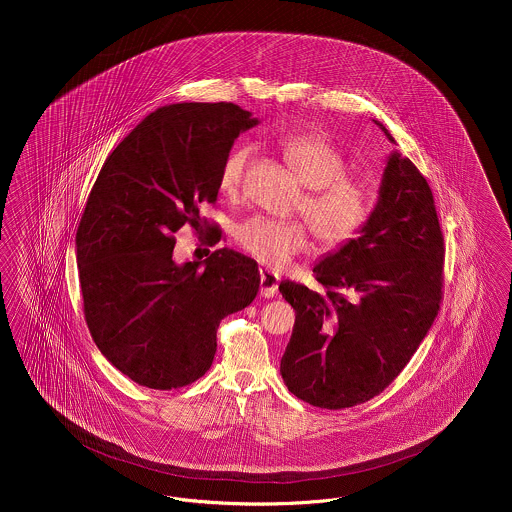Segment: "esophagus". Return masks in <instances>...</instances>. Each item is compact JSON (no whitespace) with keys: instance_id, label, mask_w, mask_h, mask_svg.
<instances>
[{"instance_id":"34e87169","label":"esophagus","mask_w":512,"mask_h":512,"mask_svg":"<svg viewBox=\"0 0 512 512\" xmlns=\"http://www.w3.org/2000/svg\"><path fill=\"white\" fill-rule=\"evenodd\" d=\"M280 278L270 270H260V295L262 297H274L278 293Z\"/></svg>"}]
</instances>
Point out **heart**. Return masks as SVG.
Returning a JSON list of instances; mask_svg holds the SVG:
<instances>
[{"label":"heart","instance_id":"b5f03b06","mask_svg":"<svg viewBox=\"0 0 512 512\" xmlns=\"http://www.w3.org/2000/svg\"><path fill=\"white\" fill-rule=\"evenodd\" d=\"M280 147L297 181L307 189L297 213L309 222L325 248H339L355 240L372 217L374 199L361 179L349 175L347 157L319 134H292ZM254 146L240 142L232 147L219 171V189L224 197H238ZM309 226L297 220L252 217L238 224L234 238L238 246L260 264L280 270L295 256L313 246Z\"/></svg>","mask_w":512,"mask_h":512}]
</instances>
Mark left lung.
<instances>
[{
  "mask_svg": "<svg viewBox=\"0 0 512 512\" xmlns=\"http://www.w3.org/2000/svg\"><path fill=\"white\" fill-rule=\"evenodd\" d=\"M378 195L361 236L313 268L325 293L280 284L295 309L280 372L292 394L317 408L341 410L378 396L438 315L445 246L432 189L394 151Z\"/></svg>",
  "mask_w": 512,
  "mask_h": 512,
  "instance_id": "1",
  "label": "left lung"
}]
</instances>
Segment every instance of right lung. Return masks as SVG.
Listing matches in <instances>:
<instances>
[{"instance_id":"1","label":"right lung","mask_w":512,"mask_h":512,"mask_svg":"<svg viewBox=\"0 0 512 512\" xmlns=\"http://www.w3.org/2000/svg\"><path fill=\"white\" fill-rule=\"evenodd\" d=\"M256 118L236 104L183 102L149 114L104 161L76 230L88 331L122 374L153 390L201 378L217 353L220 321L250 305L258 264L219 248L203 264H175V232L215 205L224 155Z\"/></svg>"}]
</instances>
